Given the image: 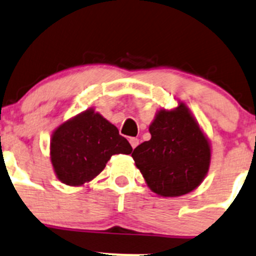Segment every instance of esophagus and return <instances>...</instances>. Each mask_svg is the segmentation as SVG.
I'll list each match as a JSON object with an SVG mask.
<instances>
[{
	"mask_svg": "<svg viewBox=\"0 0 256 256\" xmlns=\"http://www.w3.org/2000/svg\"><path fill=\"white\" fill-rule=\"evenodd\" d=\"M130 146H132L133 150H134V148L140 144V140H138V138H134V137L130 138Z\"/></svg>",
	"mask_w": 256,
	"mask_h": 256,
	"instance_id": "obj_1",
	"label": "esophagus"
}]
</instances>
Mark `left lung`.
Returning a JSON list of instances; mask_svg holds the SVG:
<instances>
[{"label": "left lung", "instance_id": "1", "mask_svg": "<svg viewBox=\"0 0 256 256\" xmlns=\"http://www.w3.org/2000/svg\"><path fill=\"white\" fill-rule=\"evenodd\" d=\"M150 140L132 153L136 166L157 196L180 197L202 184L211 163V144L184 103L160 108L150 124Z\"/></svg>", "mask_w": 256, "mask_h": 256}]
</instances>
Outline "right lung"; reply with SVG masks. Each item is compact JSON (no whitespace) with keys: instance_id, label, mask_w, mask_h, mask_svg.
Segmentation results:
<instances>
[{"instance_id":"add662e5","label":"right lung","mask_w":256,"mask_h":256,"mask_svg":"<svg viewBox=\"0 0 256 256\" xmlns=\"http://www.w3.org/2000/svg\"><path fill=\"white\" fill-rule=\"evenodd\" d=\"M132 146L114 124L89 108L60 124L50 140V160L55 176L68 186L93 181L113 154H130Z\"/></svg>"}]
</instances>
